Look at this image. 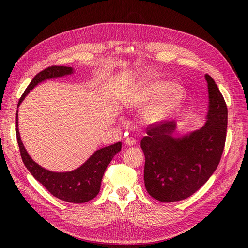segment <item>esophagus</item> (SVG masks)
<instances>
[{
  "label": "esophagus",
  "mask_w": 248,
  "mask_h": 248,
  "mask_svg": "<svg viewBox=\"0 0 248 248\" xmlns=\"http://www.w3.org/2000/svg\"><path fill=\"white\" fill-rule=\"evenodd\" d=\"M124 142H125V145H126V146H134V145L136 144V140H135V139H134V138L128 137V138H126V139H125Z\"/></svg>",
  "instance_id": "esophagus-1"
}]
</instances>
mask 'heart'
Masks as SVG:
<instances>
[{"mask_svg": "<svg viewBox=\"0 0 248 248\" xmlns=\"http://www.w3.org/2000/svg\"><path fill=\"white\" fill-rule=\"evenodd\" d=\"M182 96V90L176 84L153 80L140 85L132 95L129 104L133 109L148 107L142 119L149 124L162 123L172 112Z\"/></svg>", "mask_w": 248, "mask_h": 248, "instance_id": "b5f03b06", "label": "heart"}]
</instances>
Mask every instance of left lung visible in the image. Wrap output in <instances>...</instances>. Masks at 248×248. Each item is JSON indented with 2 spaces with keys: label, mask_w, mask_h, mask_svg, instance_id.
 Masks as SVG:
<instances>
[{
  "label": "left lung",
  "mask_w": 248,
  "mask_h": 248,
  "mask_svg": "<svg viewBox=\"0 0 248 248\" xmlns=\"http://www.w3.org/2000/svg\"><path fill=\"white\" fill-rule=\"evenodd\" d=\"M209 104L204 126L173 137L175 122L151 124L141 139L145 154V186L161 202L184 200L198 191L215 172L222 155L227 129V107L213 78L205 74Z\"/></svg>",
  "instance_id": "1"
}]
</instances>
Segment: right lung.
I'll list each match as a JSON object with an SVG mask.
<instances>
[{
    "label": "right lung",
    "mask_w": 248,
    "mask_h": 248,
    "mask_svg": "<svg viewBox=\"0 0 248 248\" xmlns=\"http://www.w3.org/2000/svg\"><path fill=\"white\" fill-rule=\"evenodd\" d=\"M72 73L73 68L67 66H51L39 72L24 91L19 100L18 108L30 90L38 85V83L51 78L62 77ZM16 127L21 158L26 168L54 197L70 203H85L96 197L100 190L101 179L104 172L112 158L122 149V142L119 141L114 145L95 151L83 165L73 171L52 172L35 163L26 151L18 128V110L16 113Z\"/></svg>",
    "instance_id": "right-lung-1"
}]
</instances>
